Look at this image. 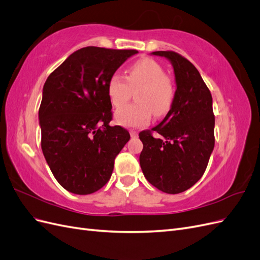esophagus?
<instances>
[{"label": "esophagus", "instance_id": "esophagus-1", "mask_svg": "<svg viewBox=\"0 0 260 260\" xmlns=\"http://www.w3.org/2000/svg\"><path fill=\"white\" fill-rule=\"evenodd\" d=\"M129 134H131V137H132V138H136V137L138 136L137 132H135V131H129Z\"/></svg>", "mask_w": 260, "mask_h": 260}]
</instances>
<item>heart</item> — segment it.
Returning a JSON list of instances; mask_svg holds the SVG:
<instances>
[{
	"label": "heart",
	"instance_id": "obj_1",
	"mask_svg": "<svg viewBox=\"0 0 260 260\" xmlns=\"http://www.w3.org/2000/svg\"><path fill=\"white\" fill-rule=\"evenodd\" d=\"M133 91L137 92L138 102L123 108ZM108 95L114 108H123L115 113L117 124L140 127L149 123L152 112L155 116H161L170 110L174 100V85L158 62L145 57L129 66L126 78L120 74L111 76Z\"/></svg>",
	"mask_w": 260,
	"mask_h": 260
}]
</instances>
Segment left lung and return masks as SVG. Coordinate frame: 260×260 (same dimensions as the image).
I'll return each instance as SVG.
<instances>
[{
	"label": "left lung",
	"mask_w": 260,
	"mask_h": 260,
	"mask_svg": "<svg viewBox=\"0 0 260 260\" xmlns=\"http://www.w3.org/2000/svg\"><path fill=\"white\" fill-rule=\"evenodd\" d=\"M173 66L176 90L171 109L151 131L139 133L144 148L140 168L147 181L167 194H179L197 183L214 147L212 97L197 69L173 51H155Z\"/></svg>",
	"instance_id": "left-lung-1"
}]
</instances>
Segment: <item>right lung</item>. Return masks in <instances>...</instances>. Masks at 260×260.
I'll use <instances>...</instances> for the list:
<instances>
[{"label": "right lung", "instance_id": "add662e5", "mask_svg": "<svg viewBox=\"0 0 260 260\" xmlns=\"http://www.w3.org/2000/svg\"><path fill=\"white\" fill-rule=\"evenodd\" d=\"M136 50L86 47L50 74L39 109L41 148L62 187L88 195L105 186L129 133L111 126L108 83Z\"/></svg>", "mask_w": 260, "mask_h": 260}]
</instances>
